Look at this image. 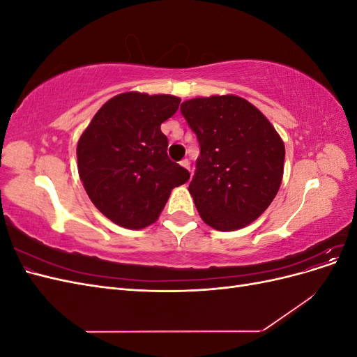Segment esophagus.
I'll list each match as a JSON object with an SVG mask.
<instances>
[{"mask_svg":"<svg viewBox=\"0 0 357 357\" xmlns=\"http://www.w3.org/2000/svg\"><path fill=\"white\" fill-rule=\"evenodd\" d=\"M180 165H181L183 168H186L188 171H190V162H189V159H183V160L180 162Z\"/></svg>","mask_w":357,"mask_h":357,"instance_id":"1","label":"esophagus"}]
</instances>
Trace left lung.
I'll return each instance as SVG.
<instances>
[{
    "mask_svg": "<svg viewBox=\"0 0 357 357\" xmlns=\"http://www.w3.org/2000/svg\"><path fill=\"white\" fill-rule=\"evenodd\" d=\"M180 110L201 147L189 185L201 219L218 231L255 222L282 185V137L261 110L236 95L198 96Z\"/></svg>",
    "mask_w": 357,
    "mask_h": 357,
    "instance_id": "8db88e82",
    "label": "left lung"
}]
</instances>
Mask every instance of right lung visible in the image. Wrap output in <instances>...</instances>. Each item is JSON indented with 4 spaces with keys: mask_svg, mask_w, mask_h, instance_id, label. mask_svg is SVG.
<instances>
[{
    "mask_svg": "<svg viewBox=\"0 0 357 357\" xmlns=\"http://www.w3.org/2000/svg\"><path fill=\"white\" fill-rule=\"evenodd\" d=\"M174 95L125 92L96 112L77 143V168L88 197L126 229L158 220L171 190L189 171L172 162L160 123L178 110Z\"/></svg>",
    "mask_w": 357,
    "mask_h": 357,
    "instance_id": "right-lung-1",
    "label": "right lung"
}]
</instances>
